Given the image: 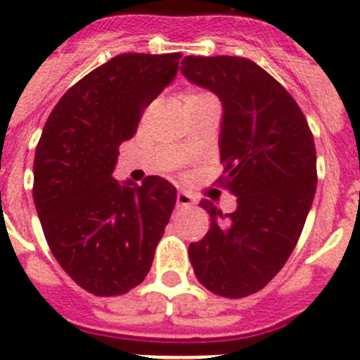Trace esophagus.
Returning <instances> with one entry per match:
<instances>
[{
  "label": "esophagus",
  "instance_id": "esophagus-1",
  "mask_svg": "<svg viewBox=\"0 0 360 360\" xmlns=\"http://www.w3.org/2000/svg\"><path fill=\"white\" fill-rule=\"evenodd\" d=\"M176 204L177 207H191L193 204H195V197L186 193V191H179L176 197Z\"/></svg>",
  "mask_w": 360,
  "mask_h": 360
}]
</instances>
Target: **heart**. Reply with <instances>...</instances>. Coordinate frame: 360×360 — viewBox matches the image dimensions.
<instances>
[{
    "instance_id": "1",
    "label": "heart",
    "mask_w": 360,
    "mask_h": 360,
    "mask_svg": "<svg viewBox=\"0 0 360 360\" xmlns=\"http://www.w3.org/2000/svg\"><path fill=\"white\" fill-rule=\"evenodd\" d=\"M204 103H217L214 96L206 90H188L183 94V104L186 106H193V104H204Z\"/></svg>"
}]
</instances>
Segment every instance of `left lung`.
Here are the masks:
<instances>
[{
    "label": "left lung",
    "mask_w": 360,
    "mask_h": 360,
    "mask_svg": "<svg viewBox=\"0 0 360 360\" xmlns=\"http://www.w3.org/2000/svg\"><path fill=\"white\" fill-rule=\"evenodd\" d=\"M181 72L224 106L218 183L234 213L200 206L211 227L190 243L195 277L211 293L243 298L263 290L291 256L316 191V149L297 101L257 63L240 56H186Z\"/></svg>",
    "instance_id": "8db88e82"
}]
</instances>
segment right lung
I'll list each match as a JSON object with an SVG mask.
<instances>
[{"label": "right lung", "mask_w": 360, "mask_h": 360, "mask_svg": "<svg viewBox=\"0 0 360 360\" xmlns=\"http://www.w3.org/2000/svg\"><path fill=\"white\" fill-rule=\"evenodd\" d=\"M181 56H113L63 94L37 143L33 200L44 236L65 274L96 297L139 286L172 214L177 191L169 181L120 186L113 169Z\"/></svg>", "instance_id": "1"}]
</instances>
